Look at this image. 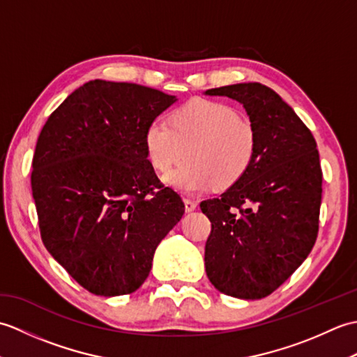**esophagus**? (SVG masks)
I'll return each mask as SVG.
<instances>
[{"instance_id":"obj_1","label":"esophagus","mask_w":357,"mask_h":357,"mask_svg":"<svg viewBox=\"0 0 357 357\" xmlns=\"http://www.w3.org/2000/svg\"><path fill=\"white\" fill-rule=\"evenodd\" d=\"M184 206H185V211H188V213H190V211L196 210V206H198V204H196L192 199H184Z\"/></svg>"}]
</instances>
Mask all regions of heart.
Returning <instances> with one entry per match:
<instances>
[{"label":"heart","instance_id":"b5f03b06","mask_svg":"<svg viewBox=\"0 0 357 357\" xmlns=\"http://www.w3.org/2000/svg\"><path fill=\"white\" fill-rule=\"evenodd\" d=\"M173 126L153 119L144 133L150 164L167 173L164 183L195 195L211 185L229 188L245 176L257 153L256 126L229 104L193 100L173 113ZM188 153H185V150Z\"/></svg>","mask_w":357,"mask_h":357}]
</instances>
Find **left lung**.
Returning <instances> with one entry per match:
<instances>
[{
	"instance_id": "obj_1",
	"label": "left lung",
	"mask_w": 357,
	"mask_h": 357,
	"mask_svg": "<svg viewBox=\"0 0 357 357\" xmlns=\"http://www.w3.org/2000/svg\"><path fill=\"white\" fill-rule=\"evenodd\" d=\"M244 105L257 130L247 174L219 198L201 202L211 222L206 273L216 290L262 299L307 259L319 230L322 170L312 132L261 82L210 89Z\"/></svg>"
}]
</instances>
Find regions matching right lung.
<instances>
[{
    "label": "right lung",
    "instance_id": "obj_1",
    "mask_svg": "<svg viewBox=\"0 0 357 357\" xmlns=\"http://www.w3.org/2000/svg\"><path fill=\"white\" fill-rule=\"evenodd\" d=\"M176 101L132 82L89 81L38 136L32 195L41 239L90 293L138 290L159 242L184 215L183 199L159 183L144 146L147 126Z\"/></svg>",
    "mask_w": 357,
    "mask_h": 357
}]
</instances>
